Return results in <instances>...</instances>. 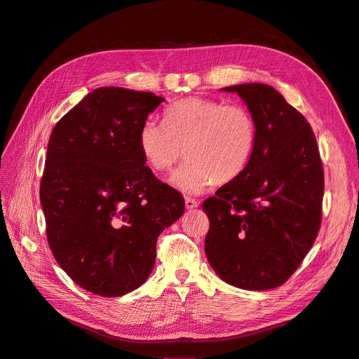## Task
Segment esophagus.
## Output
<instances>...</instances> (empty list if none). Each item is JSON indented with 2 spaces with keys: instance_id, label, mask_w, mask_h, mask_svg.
Returning <instances> with one entry per match:
<instances>
[{
  "instance_id": "34e87169",
  "label": "esophagus",
  "mask_w": 359,
  "mask_h": 359,
  "mask_svg": "<svg viewBox=\"0 0 359 359\" xmlns=\"http://www.w3.org/2000/svg\"><path fill=\"white\" fill-rule=\"evenodd\" d=\"M199 206V202L196 199H191V198H186V208L187 210H194Z\"/></svg>"
}]
</instances>
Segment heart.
<instances>
[{
  "label": "heart",
  "instance_id": "1",
  "mask_svg": "<svg viewBox=\"0 0 359 359\" xmlns=\"http://www.w3.org/2000/svg\"><path fill=\"white\" fill-rule=\"evenodd\" d=\"M255 144L256 124L245 106L199 97L170 104L163 123L148 118L137 135L140 154L157 172L169 170L187 154L170 182L189 194H201L215 180L227 182L241 175Z\"/></svg>",
  "mask_w": 359,
  "mask_h": 359
}]
</instances>
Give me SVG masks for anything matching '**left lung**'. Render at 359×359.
Here are the masks:
<instances>
[{"label":"left lung","mask_w":359,"mask_h":359,"mask_svg":"<svg viewBox=\"0 0 359 359\" xmlns=\"http://www.w3.org/2000/svg\"><path fill=\"white\" fill-rule=\"evenodd\" d=\"M236 93L256 124L252 158L241 175L208 198L205 253L226 283L245 290L281 286L316 240L323 169L307 119L273 86L240 83Z\"/></svg>","instance_id":"obj_1"}]
</instances>
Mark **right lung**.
Listing matches in <instances>:
<instances>
[{
  "label": "right lung",
  "mask_w": 359,
  "mask_h": 359,
  "mask_svg": "<svg viewBox=\"0 0 359 359\" xmlns=\"http://www.w3.org/2000/svg\"><path fill=\"white\" fill-rule=\"evenodd\" d=\"M165 102L153 93L102 86L53 127L40 186L48 243L82 289L121 297L145 283L158 235L184 199L145 166L140 126Z\"/></svg>",
  "instance_id": "1"
}]
</instances>
